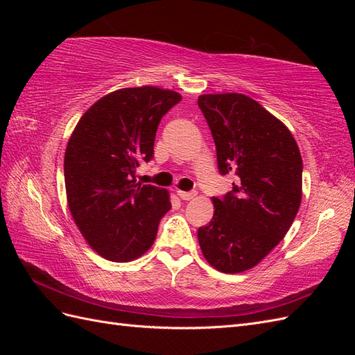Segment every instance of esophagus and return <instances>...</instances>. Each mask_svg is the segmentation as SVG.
<instances>
[{
	"label": "esophagus",
	"instance_id": "1",
	"mask_svg": "<svg viewBox=\"0 0 355 355\" xmlns=\"http://www.w3.org/2000/svg\"><path fill=\"white\" fill-rule=\"evenodd\" d=\"M178 196H179L182 200L188 201V200H192V198H194V197L197 196V192H196V191H191V192H185V191H178Z\"/></svg>",
	"mask_w": 355,
	"mask_h": 355
}]
</instances>
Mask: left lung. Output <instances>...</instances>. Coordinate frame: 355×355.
<instances>
[{
	"instance_id": "obj_1",
	"label": "left lung",
	"mask_w": 355,
	"mask_h": 355,
	"mask_svg": "<svg viewBox=\"0 0 355 355\" xmlns=\"http://www.w3.org/2000/svg\"><path fill=\"white\" fill-rule=\"evenodd\" d=\"M198 106L219 173L234 176L232 191L213 197V218L198 228V243L213 268L237 274L259 263L292 227L302 200V157L288 128L249 96L201 94Z\"/></svg>"
}]
</instances>
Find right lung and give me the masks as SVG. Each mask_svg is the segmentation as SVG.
Returning a JSON list of instances; mask_svg holds the SVG:
<instances>
[{
	"mask_svg": "<svg viewBox=\"0 0 355 355\" xmlns=\"http://www.w3.org/2000/svg\"><path fill=\"white\" fill-rule=\"evenodd\" d=\"M182 96L145 85L112 92L85 111L65 153L72 218L94 252L130 262L154 244L170 210L168 192L136 184L141 161L153 159L158 124Z\"/></svg>",
	"mask_w": 355,
	"mask_h": 355,
	"instance_id": "add662e5",
	"label": "right lung"
}]
</instances>
